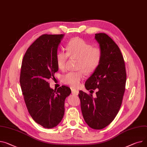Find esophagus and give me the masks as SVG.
Instances as JSON below:
<instances>
[{"label": "esophagus", "mask_w": 147, "mask_h": 147, "mask_svg": "<svg viewBox=\"0 0 147 147\" xmlns=\"http://www.w3.org/2000/svg\"><path fill=\"white\" fill-rule=\"evenodd\" d=\"M71 92L74 94L77 95L78 94H79V90H77L76 89H71Z\"/></svg>", "instance_id": "34e87169"}]
</instances>
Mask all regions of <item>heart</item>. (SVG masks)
Masks as SVG:
<instances>
[{"instance_id": "b5f03b06", "label": "heart", "mask_w": 147, "mask_h": 147, "mask_svg": "<svg viewBox=\"0 0 147 147\" xmlns=\"http://www.w3.org/2000/svg\"><path fill=\"white\" fill-rule=\"evenodd\" d=\"M67 53L58 51L56 54V62L58 67L61 70L65 69L68 56L78 58L77 68L80 70L71 71L63 77V82L72 87H77L84 79V72L86 74L94 73L99 66L102 52L99 47L93 45L82 38H75L68 42L65 47Z\"/></svg>"}]
</instances>
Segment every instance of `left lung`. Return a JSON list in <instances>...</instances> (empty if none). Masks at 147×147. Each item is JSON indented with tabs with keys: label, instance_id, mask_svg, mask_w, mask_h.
<instances>
[{
	"label": "left lung",
	"instance_id": "obj_1",
	"mask_svg": "<svg viewBox=\"0 0 147 147\" xmlns=\"http://www.w3.org/2000/svg\"><path fill=\"white\" fill-rule=\"evenodd\" d=\"M102 52L100 64L85 83L91 94L80 90L83 118L90 128L102 129L118 114L125 90L126 73L123 55L112 39L105 33L95 34ZM96 90L95 98L91 94Z\"/></svg>",
	"mask_w": 147,
	"mask_h": 147
}]
</instances>
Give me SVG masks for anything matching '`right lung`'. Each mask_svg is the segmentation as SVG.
Listing matches in <instances>:
<instances>
[{"label": "right lung", "mask_w": 147, "mask_h": 147, "mask_svg": "<svg viewBox=\"0 0 147 147\" xmlns=\"http://www.w3.org/2000/svg\"><path fill=\"white\" fill-rule=\"evenodd\" d=\"M64 34H44L26 50L22 62L20 84L29 113L35 122L50 129L59 123L64 114L65 99L70 87L53 90L48 80L58 71L56 54Z\"/></svg>", "instance_id": "1"}]
</instances>
